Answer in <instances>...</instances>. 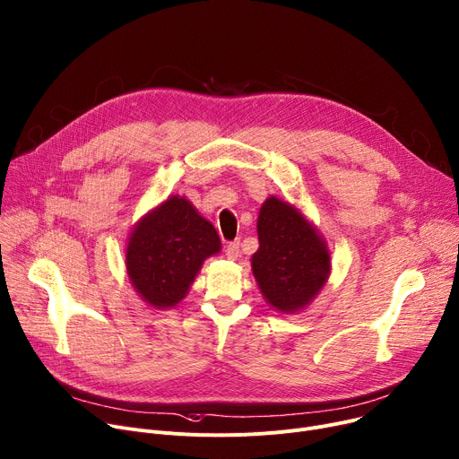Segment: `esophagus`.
<instances>
[{"label": "esophagus", "mask_w": 459, "mask_h": 459, "mask_svg": "<svg viewBox=\"0 0 459 459\" xmlns=\"http://www.w3.org/2000/svg\"><path fill=\"white\" fill-rule=\"evenodd\" d=\"M238 240H235V242H230V245L226 247V257L228 259H231V261H235L237 257H238Z\"/></svg>", "instance_id": "esophagus-1"}]
</instances>
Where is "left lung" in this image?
<instances>
[{
    "mask_svg": "<svg viewBox=\"0 0 459 459\" xmlns=\"http://www.w3.org/2000/svg\"><path fill=\"white\" fill-rule=\"evenodd\" d=\"M257 235L252 273L264 300L281 313L309 306L330 276L326 240L299 209L276 196L261 205Z\"/></svg>",
    "mask_w": 459,
    "mask_h": 459,
    "instance_id": "obj_1",
    "label": "left lung"
}]
</instances>
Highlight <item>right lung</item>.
I'll list each match as a JSON object with an SVG mask.
<instances>
[{
  "instance_id": "right-lung-1",
  "label": "right lung",
  "mask_w": 459,
  "mask_h": 459,
  "mask_svg": "<svg viewBox=\"0 0 459 459\" xmlns=\"http://www.w3.org/2000/svg\"><path fill=\"white\" fill-rule=\"evenodd\" d=\"M221 237L185 196H170L134 224L126 268L134 290L157 309L179 304Z\"/></svg>"
}]
</instances>
